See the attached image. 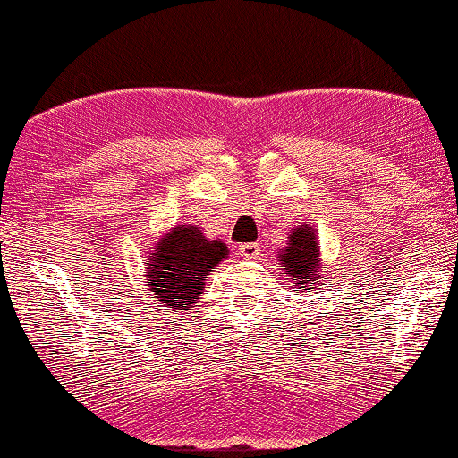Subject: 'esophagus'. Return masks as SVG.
<instances>
[{"mask_svg":"<svg viewBox=\"0 0 458 458\" xmlns=\"http://www.w3.org/2000/svg\"><path fill=\"white\" fill-rule=\"evenodd\" d=\"M259 251H262L259 242H245V245L239 247L241 258H245V259H256L259 256Z\"/></svg>","mask_w":458,"mask_h":458,"instance_id":"esophagus-1","label":"esophagus"}]
</instances>
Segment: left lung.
<instances>
[{
	"label": "left lung",
	"instance_id": "8db88e82",
	"mask_svg": "<svg viewBox=\"0 0 458 458\" xmlns=\"http://www.w3.org/2000/svg\"><path fill=\"white\" fill-rule=\"evenodd\" d=\"M276 262L287 285L293 293H310L323 281L321 253L317 230L309 224H300L287 234V245L276 251Z\"/></svg>",
	"mask_w": 458,
	"mask_h": 458
}]
</instances>
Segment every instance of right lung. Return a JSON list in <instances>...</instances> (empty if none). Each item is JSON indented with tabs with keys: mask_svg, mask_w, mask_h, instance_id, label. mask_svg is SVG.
I'll use <instances>...</instances> for the list:
<instances>
[{
	"mask_svg": "<svg viewBox=\"0 0 458 458\" xmlns=\"http://www.w3.org/2000/svg\"><path fill=\"white\" fill-rule=\"evenodd\" d=\"M230 256L219 239H207L194 224L166 230L149 247L146 289L165 312H188L200 300L213 268Z\"/></svg>",
	"mask_w": 458,
	"mask_h": 458,
	"instance_id": "obj_1",
	"label": "right lung"
}]
</instances>
